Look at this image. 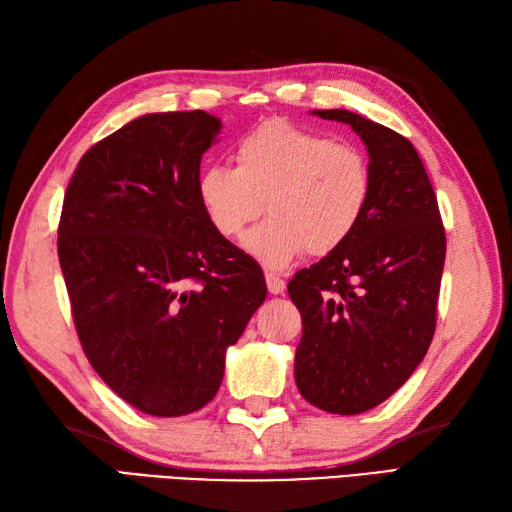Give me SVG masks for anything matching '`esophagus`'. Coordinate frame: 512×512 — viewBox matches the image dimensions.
<instances>
[{
  "label": "esophagus",
  "instance_id": "1",
  "mask_svg": "<svg viewBox=\"0 0 512 512\" xmlns=\"http://www.w3.org/2000/svg\"><path fill=\"white\" fill-rule=\"evenodd\" d=\"M266 286L270 295H284L286 292V281L275 273H266Z\"/></svg>",
  "mask_w": 512,
  "mask_h": 512
}]
</instances>
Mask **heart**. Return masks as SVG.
Listing matches in <instances>:
<instances>
[{
  "label": "heart",
  "instance_id": "heart-1",
  "mask_svg": "<svg viewBox=\"0 0 512 512\" xmlns=\"http://www.w3.org/2000/svg\"><path fill=\"white\" fill-rule=\"evenodd\" d=\"M235 169L209 165L198 176V200L211 226L235 239L264 213L244 250L281 270L308 253L328 255L356 231L372 193L363 151L284 121L246 134L233 151Z\"/></svg>",
  "mask_w": 512,
  "mask_h": 512
}]
</instances>
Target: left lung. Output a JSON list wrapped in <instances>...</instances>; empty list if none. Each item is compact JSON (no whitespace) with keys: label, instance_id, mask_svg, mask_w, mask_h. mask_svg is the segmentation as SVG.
I'll return each instance as SVG.
<instances>
[{"label":"left lung","instance_id":"left-lung-1","mask_svg":"<svg viewBox=\"0 0 512 512\" xmlns=\"http://www.w3.org/2000/svg\"><path fill=\"white\" fill-rule=\"evenodd\" d=\"M310 114L350 125L363 140L372 193L352 237L290 279L303 323L295 380L310 405L354 416L398 391L427 354L447 239L405 136L347 110Z\"/></svg>","mask_w":512,"mask_h":512}]
</instances>
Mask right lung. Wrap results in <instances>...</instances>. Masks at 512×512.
I'll return each mask as SVG.
<instances>
[{
	"label": "right lung",
	"mask_w": 512,
	"mask_h": 512,
	"mask_svg": "<svg viewBox=\"0 0 512 512\" xmlns=\"http://www.w3.org/2000/svg\"><path fill=\"white\" fill-rule=\"evenodd\" d=\"M220 132L202 110L138 116L81 158L65 191L59 264L76 332L103 383L149 416L213 400L268 292L198 200Z\"/></svg>",
	"instance_id": "right-lung-1"
}]
</instances>
